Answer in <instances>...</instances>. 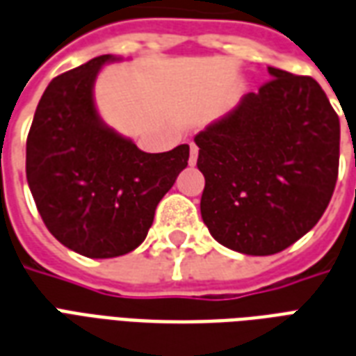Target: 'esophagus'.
Returning <instances> with one entry per match:
<instances>
[{
	"label": "esophagus",
	"mask_w": 356,
	"mask_h": 356,
	"mask_svg": "<svg viewBox=\"0 0 356 356\" xmlns=\"http://www.w3.org/2000/svg\"><path fill=\"white\" fill-rule=\"evenodd\" d=\"M197 155H199V147L195 144H189V165H195Z\"/></svg>",
	"instance_id": "obj_1"
}]
</instances>
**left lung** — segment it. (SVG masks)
<instances>
[{
	"instance_id": "1",
	"label": "left lung",
	"mask_w": 356,
	"mask_h": 356,
	"mask_svg": "<svg viewBox=\"0 0 356 356\" xmlns=\"http://www.w3.org/2000/svg\"><path fill=\"white\" fill-rule=\"evenodd\" d=\"M271 79L195 136L201 216L220 245L271 256L321 220L336 188L339 118L309 75Z\"/></svg>"
}]
</instances>
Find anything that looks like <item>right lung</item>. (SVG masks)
<instances>
[{"instance_id": "obj_1", "label": "right lung", "mask_w": 356, "mask_h": 356, "mask_svg": "<svg viewBox=\"0 0 356 356\" xmlns=\"http://www.w3.org/2000/svg\"><path fill=\"white\" fill-rule=\"evenodd\" d=\"M96 56L54 77L26 140V178L47 229L87 258H115L142 245L155 209L188 167L189 146L146 153L98 118Z\"/></svg>"}]
</instances>
